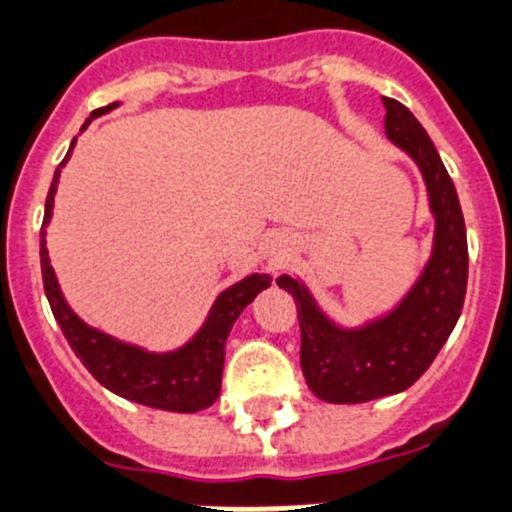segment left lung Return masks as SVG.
<instances>
[{
	"mask_svg": "<svg viewBox=\"0 0 512 512\" xmlns=\"http://www.w3.org/2000/svg\"><path fill=\"white\" fill-rule=\"evenodd\" d=\"M386 134L419 164L434 213V248L411 292L363 327L332 322L294 276L276 279L297 302L302 327V373L327 403H363L406 391L434 363L452 335L467 292V231L457 190L437 147L403 103L383 98Z\"/></svg>",
	"mask_w": 512,
	"mask_h": 512,
	"instance_id": "obj_1",
	"label": "left lung"
}]
</instances>
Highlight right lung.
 <instances>
[{"mask_svg": "<svg viewBox=\"0 0 512 512\" xmlns=\"http://www.w3.org/2000/svg\"><path fill=\"white\" fill-rule=\"evenodd\" d=\"M116 106L119 103L93 111L91 119H86V124L81 126V131H86V126L96 116L106 114ZM75 142H78V137L70 142V149L60 167H65V162L70 159ZM60 167L55 170L53 185H50L48 200H45V218H42L40 228V266L50 309H53L55 320H58L73 353L81 358L88 373L103 388H109L111 393L129 398L134 403L162 411H177V414H195V411L213 406L215 398L220 396L228 332H231L233 322L238 320V314L253 302V297L271 287V276L251 274L233 284L231 289H225L223 294H218L205 325L195 332V337L187 345H182L180 350H172V353H147L144 348L116 340V337L106 335L96 327H88L65 302L58 287V276L50 266L48 246H45L48 243L45 241V228L53 218Z\"/></svg>", "mask_w": 512, "mask_h": 512, "instance_id": "add662e5", "label": "right lung"}]
</instances>
